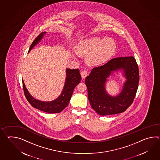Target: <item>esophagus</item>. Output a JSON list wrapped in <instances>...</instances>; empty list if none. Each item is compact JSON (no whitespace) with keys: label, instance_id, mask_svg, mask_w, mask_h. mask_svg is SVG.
I'll return each mask as SVG.
<instances>
[{"label":"esophagus","instance_id":"1","mask_svg":"<svg viewBox=\"0 0 160 160\" xmlns=\"http://www.w3.org/2000/svg\"><path fill=\"white\" fill-rule=\"evenodd\" d=\"M88 72L86 71H82L81 72V76H82V78H85L87 76H88Z\"/></svg>","mask_w":160,"mask_h":160}]
</instances>
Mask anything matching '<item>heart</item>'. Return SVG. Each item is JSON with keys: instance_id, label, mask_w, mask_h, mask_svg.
<instances>
[{"instance_id": "heart-1", "label": "heart", "mask_w": 160, "mask_h": 160, "mask_svg": "<svg viewBox=\"0 0 160 160\" xmlns=\"http://www.w3.org/2000/svg\"><path fill=\"white\" fill-rule=\"evenodd\" d=\"M116 49L113 39L95 36L80 41L76 50L79 54H87L86 61L89 65L99 66L109 60Z\"/></svg>"}]
</instances>
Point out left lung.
Segmentation results:
<instances>
[{"mask_svg":"<svg viewBox=\"0 0 160 160\" xmlns=\"http://www.w3.org/2000/svg\"><path fill=\"white\" fill-rule=\"evenodd\" d=\"M122 71L126 78L122 90L116 96L106 92L105 83L114 71ZM138 67L132 56L114 58L106 64L93 68L85 79L91 106L100 115L119 114L132 104L138 87Z\"/></svg>","mask_w":160,"mask_h":160,"instance_id":"left-lung-1","label":"left lung"}]
</instances>
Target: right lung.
<instances>
[{
	"label": "right lung",
	"instance_id": "obj_1",
	"mask_svg": "<svg viewBox=\"0 0 160 160\" xmlns=\"http://www.w3.org/2000/svg\"><path fill=\"white\" fill-rule=\"evenodd\" d=\"M46 33L45 32L40 33L39 36L34 40L29 48L28 53L32 49L33 47L36 46V45H37L42 40L43 36L46 34ZM79 71H80L78 69H66V79L62 92L57 99L50 102H43L36 99L34 97H32L30 94V93L28 92V90L25 86L23 80H22L23 88L24 90L26 98L33 107L37 108L39 110L48 112L50 114L60 112L67 106L71 99L72 93L75 87L79 84L82 80V77Z\"/></svg>",
	"mask_w": 160,
	"mask_h": 160
}]
</instances>
